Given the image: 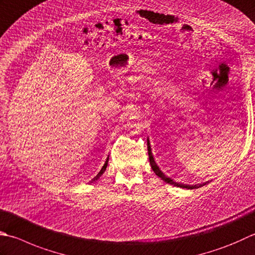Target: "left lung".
<instances>
[{"mask_svg":"<svg viewBox=\"0 0 255 255\" xmlns=\"http://www.w3.org/2000/svg\"><path fill=\"white\" fill-rule=\"evenodd\" d=\"M147 147H148L149 161H150V166H151V168H152V170H153L154 173L157 174V176H158L159 178H161L164 182L170 183V184H172V186H174V187H180V188H186V189H197V188H200V187L204 186V184H206V183H208V182H206V183H202V184L200 183V184H194V186H189V184H183V183H179V182L173 181L172 179L168 178L167 176H164L163 172H162V171L160 170V169H159V167L157 166V163L154 162V159H153V157H152L151 148H150V143H149V140L147 141Z\"/></svg>","mask_w":255,"mask_h":255,"instance_id":"1","label":"left lung"}]
</instances>
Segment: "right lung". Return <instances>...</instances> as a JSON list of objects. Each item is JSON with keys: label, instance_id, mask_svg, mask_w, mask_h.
I'll list each match as a JSON object with an SVG mask.
<instances>
[{"label": "right lung", "instance_id": "obj_1", "mask_svg": "<svg viewBox=\"0 0 255 255\" xmlns=\"http://www.w3.org/2000/svg\"><path fill=\"white\" fill-rule=\"evenodd\" d=\"M107 164H108V158H107V160H106V162H105V164H104V166H103V168H102V170L98 172V174H97V176H96V177H94V178L92 179V180H91V182H94V181H96V180H97V179H99V177H101V176H102V174H103V173L105 172V170H106V168H107Z\"/></svg>", "mask_w": 255, "mask_h": 255}]
</instances>
